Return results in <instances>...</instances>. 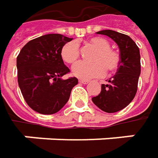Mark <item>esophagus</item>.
<instances>
[{
  "label": "esophagus",
  "instance_id": "obj_1",
  "mask_svg": "<svg viewBox=\"0 0 158 158\" xmlns=\"http://www.w3.org/2000/svg\"><path fill=\"white\" fill-rule=\"evenodd\" d=\"M89 82V80H83V79H80V80H79V82H80V83H82V84H87Z\"/></svg>",
  "mask_w": 158,
  "mask_h": 158
}]
</instances>
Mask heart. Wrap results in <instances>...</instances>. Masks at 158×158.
I'll list each match as a JSON object with an SVG mask.
<instances>
[{"mask_svg": "<svg viewBox=\"0 0 158 158\" xmlns=\"http://www.w3.org/2000/svg\"><path fill=\"white\" fill-rule=\"evenodd\" d=\"M89 44L95 46L98 51L91 60L94 61H80L72 68V74L78 78L90 79L105 75L106 69L110 72L118 69L120 56L118 52L111 49L110 43L102 38H92L89 40ZM61 58L67 63H75L80 55L79 45L73 40L65 44L60 51Z\"/></svg>", "mask_w": 158, "mask_h": 158, "instance_id": "1", "label": "heart"}]
</instances>
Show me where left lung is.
Masks as SVG:
<instances>
[{
    "instance_id": "left-lung-1",
    "label": "left lung",
    "mask_w": 158,
    "mask_h": 158,
    "mask_svg": "<svg viewBox=\"0 0 158 158\" xmlns=\"http://www.w3.org/2000/svg\"><path fill=\"white\" fill-rule=\"evenodd\" d=\"M116 42L119 49L120 62L117 72L106 84L101 85V92L92 98L99 109L112 113L124 109L136 94L141 74V56L139 47L129 36L112 30L98 31Z\"/></svg>"
}]
</instances>
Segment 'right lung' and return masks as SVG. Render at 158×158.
<instances>
[{"instance_id":"obj_1","label":"right lung","mask_w":158,"mask_h":158,"mask_svg":"<svg viewBox=\"0 0 158 158\" xmlns=\"http://www.w3.org/2000/svg\"><path fill=\"white\" fill-rule=\"evenodd\" d=\"M72 40L61 34H46L29 41L16 58L19 88L25 102L35 112H59L78 83L76 77L61 79L69 69L64 64L60 51Z\"/></svg>"}]
</instances>
